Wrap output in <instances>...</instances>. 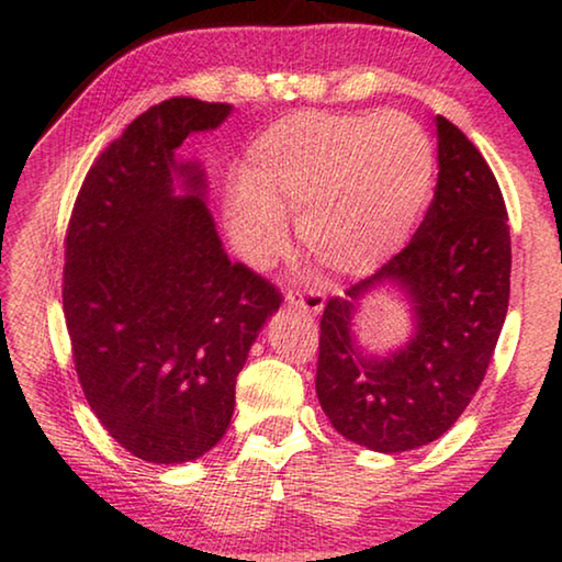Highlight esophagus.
<instances>
[{
	"label": "esophagus",
	"instance_id": "esophagus-1",
	"mask_svg": "<svg viewBox=\"0 0 562 562\" xmlns=\"http://www.w3.org/2000/svg\"><path fill=\"white\" fill-rule=\"evenodd\" d=\"M288 302L290 305H295L300 310H307V313L317 315L319 310L325 307V292L317 290V288H307V290H290L288 292Z\"/></svg>",
	"mask_w": 562,
	"mask_h": 562
}]
</instances>
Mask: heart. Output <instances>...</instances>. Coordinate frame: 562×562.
I'll return each instance as SVG.
<instances>
[{
  "label": "heart",
  "mask_w": 562,
  "mask_h": 562,
  "mask_svg": "<svg viewBox=\"0 0 562 562\" xmlns=\"http://www.w3.org/2000/svg\"><path fill=\"white\" fill-rule=\"evenodd\" d=\"M425 130L403 112H297L249 149L247 187L229 200V235L265 265L284 243L282 207L327 270L362 274L405 243L432 187Z\"/></svg>",
  "instance_id": "b5f03b06"
}]
</instances>
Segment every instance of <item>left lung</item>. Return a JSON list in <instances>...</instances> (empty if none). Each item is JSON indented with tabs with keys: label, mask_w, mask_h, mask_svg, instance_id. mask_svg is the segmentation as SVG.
Segmentation results:
<instances>
[{
	"label": "left lung",
	"mask_w": 562,
	"mask_h": 562,
	"mask_svg": "<svg viewBox=\"0 0 562 562\" xmlns=\"http://www.w3.org/2000/svg\"><path fill=\"white\" fill-rule=\"evenodd\" d=\"M438 124V187L407 247L378 274L329 297L319 319L315 387L329 423L378 452L438 440L470 405L493 358L510 300V227L501 187L462 132ZM414 302V337L400 351L362 356L351 317L380 281Z\"/></svg>",
	"instance_id": "8db88e82"
}]
</instances>
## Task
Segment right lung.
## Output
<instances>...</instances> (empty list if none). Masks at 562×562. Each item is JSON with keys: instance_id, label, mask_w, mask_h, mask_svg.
I'll return each instance as SVG.
<instances>
[{"instance_id": "obj_1", "label": "right lung", "mask_w": 562, "mask_h": 562, "mask_svg": "<svg viewBox=\"0 0 562 562\" xmlns=\"http://www.w3.org/2000/svg\"><path fill=\"white\" fill-rule=\"evenodd\" d=\"M229 110L172 97L142 112L89 167L65 237L61 307L79 385L104 430L157 465L222 440L249 347L282 302L229 260L204 172L175 157Z\"/></svg>"}]
</instances>
